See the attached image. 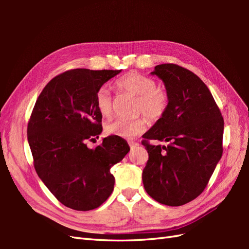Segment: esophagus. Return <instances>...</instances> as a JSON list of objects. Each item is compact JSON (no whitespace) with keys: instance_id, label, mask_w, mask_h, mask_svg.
<instances>
[{"instance_id":"34e87169","label":"esophagus","mask_w":249,"mask_h":249,"mask_svg":"<svg viewBox=\"0 0 249 249\" xmlns=\"http://www.w3.org/2000/svg\"><path fill=\"white\" fill-rule=\"evenodd\" d=\"M139 144L137 143V142H129V146H130V149H136L137 146H138Z\"/></svg>"}]
</instances>
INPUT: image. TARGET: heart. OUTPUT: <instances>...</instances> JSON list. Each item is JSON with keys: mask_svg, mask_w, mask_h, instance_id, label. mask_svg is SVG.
Here are the masks:
<instances>
[{"mask_svg": "<svg viewBox=\"0 0 249 249\" xmlns=\"http://www.w3.org/2000/svg\"><path fill=\"white\" fill-rule=\"evenodd\" d=\"M115 88L136 96L135 110L137 113H144L151 121L160 120L169 107V95L165 89L157 87L151 77L138 71H129L116 79ZM95 105L100 115L110 118L112 114V98L106 88H100L95 95ZM145 116L140 115L131 120L119 119L106 126V133L124 139H133L144 133L147 126Z\"/></svg>", "mask_w": 249, "mask_h": 249, "instance_id": "1", "label": "heart"}]
</instances>
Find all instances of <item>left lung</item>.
<instances>
[{
  "label": "left lung",
  "mask_w": 249,
  "mask_h": 249,
  "mask_svg": "<svg viewBox=\"0 0 249 249\" xmlns=\"http://www.w3.org/2000/svg\"><path fill=\"white\" fill-rule=\"evenodd\" d=\"M153 75L169 95L166 114L142 136L149 153L142 172L146 193L157 202L179 206L202 194L223 155L224 118L209 88L177 64L155 66ZM150 140L168 142L153 146Z\"/></svg>",
  "instance_id": "8db88e82"
}]
</instances>
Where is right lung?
I'll return each instance as SVG.
<instances>
[{
  "label": "right lung",
  "mask_w": 249,
  "mask_h": 249,
  "mask_svg": "<svg viewBox=\"0 0 249 249\" xmlns=\"http://www.w3.org/2000/svg\"><path fill=\"white\" fill-rule=\"evenodd\" d=\"M121 71L76 68L48 82L37 98L28 123L34 168L52 195L67 208L89 211L102 205L114 187L110 169L129 152L116 136L89 149L98 138L102 119L95 95Z\"/></svg>",
  "instance_id": "add662e5"
}]
</instances>
